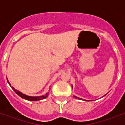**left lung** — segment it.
<instances>
[{
	"instance_id": "left-lung-1",
	"label": "left lung",
	"mask_w": 125,
	"mask_h": 125,
	"mask_svg": "<svg viewBox=\"0 0 125 125\" xmlns=\"http://www.w3.org/2000/svg\"><path fill=\"white\" fill-rule=\"evenodd\" d=\"M74 97H75V98H78V99H79V98H78V97H76V96H74Z\"/></svg>"
}]
</instances>
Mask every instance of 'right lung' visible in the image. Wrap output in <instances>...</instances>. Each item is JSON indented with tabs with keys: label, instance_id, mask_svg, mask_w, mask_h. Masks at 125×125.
<instances>
[{
	"label": "right lung",
	"instance_id": "right-lung-1",
	"mask_svg": "<svg viewBox=\"0 0 125 125\" xmlns=\"http://www.w3.org/2000/svg\"><path fill=\"white\" fill-rule=\"evenodd\" d=\"M7 82H8L9 84L10 85V86H11L12 89L14 90V91L15 92V93L17 94V95L19 96L20 97H21L23 99H25L26 100H29V101H39V100H43V99H45V98H47L48 96V94H49V92L45 94V95H43V96H27L24 94L22 93L21 92H20L19 91L17 90V89H15L14 87H12L11 86L10 83L9 82V81L7 80Z\"/></svg>",
	"mask_w": 125,
	"mask_h": 125
}]
</instances>
